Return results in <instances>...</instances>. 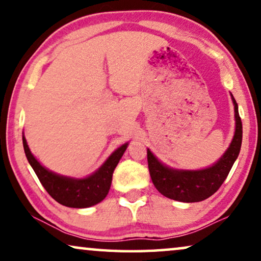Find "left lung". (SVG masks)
I'll return each mask as SVG.
<instances>
[{"label":"left lung","mask_w":261,"mask_h":261,"mask_svg":"<svg viewBox=\"0 0 261 261\" xmlns=\"http://www.w3.org/2000/svg\"><path fill=\"white\" fill-rule=\"evenodd\" d=\"M236 132L227 150L208 168L199 171L173 169L161 164L154 154L147 149L149 174L156 190L169 199L182 202L202 201L217 192L226 180L234 161L237 160L243 141V123L238 112V103L233 95Z\"/></svg>","instance_id":"1"}]
</instances>
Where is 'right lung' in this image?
I'll use <instances>...</instances> for the list:
<instances>
[{
	"instance_id": "add662e5",
	"label": "right lung",
	"mask_w": 261,
	"mask_h": 261,
	"mask_svg": "<svg viewBox=\"0 0 261 261\" xmlns=\"http://www.w3.org/2000/svg\"><path fill=\"white\" fill-rule=\"evenodd\" d=\"M22 141H23L25 156L44 190L59 203L73 208H86L94 206L107 196L111 188L113 172L128 146V143H124L119 147L92 175L84 179H75V177L56 174L43 167L30 152L24 135L22 137Z\"/></svg>"
}]
</instances>
